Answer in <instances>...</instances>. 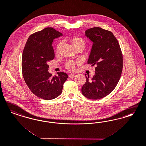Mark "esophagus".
Listing matches in <instances>:
<instances>
[{
    "mask_svg": "<svg viewBox=\"0 0 146 146\" xmlns=\"http://www.w3.org/2000/svg\"><path fill=\"white\" fill-rule=\"evenodd\" d=\"M76 76V74H70V75L69 76V77H70V78H74Z\"/></svg>",
    "mask_w": 146,
    "mask_h": 146,
    "instance_id": "esophagus-1",
    "label": "esophagus"
}]
</instances>
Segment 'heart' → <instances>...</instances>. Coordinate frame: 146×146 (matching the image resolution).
I'll return each instance as SVG.
<instances>
[{
	"mask_svg": "<svg viewBox=\"0 0 146 146\" xmlns=\"http://www.w3.org/2000/svg\"><path fill=\"white\" fill-rule=\"evenodd\" d=\"M64 40L70 43L75 50L77 48L83 49L85 46V41L83 38L78 35L67 37L64 39ZM60 47V43H58L56 44L55 48V52L56 54L59 53ZM78 64H79V61L68 60L66 62L65 67L66 69L68 70H76V66Z\"/></svg>",
	"mask_w": 146,
	"mask_h": 146,
	"instance_id": "obj_1",
	"label": "heart"
}]
</instances>
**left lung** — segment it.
I'll return each mask as SVG.
<instances>
[{"label": "left lung", "mask_w": 146, "mask_h": 146, "mask_svg": "<svg viewBox=\"0 0 146 146\" xmlns=\"http://www.w3.org/2000/svg\"><path fill=\"white\" fill-rule=\"evenodd\" d=\"M85 35L93 41L87 63L96 67L92 79L85 74L81 92L88 99L98 100L110 94L117 85L123 68L122 53L118 41L110 31L94 27L86 31Z\"/></svg>", "instance_id": "8db88e82"}]
</instances>
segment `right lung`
Instances as JSON below:
<instances>
[{
  "label": "right lung",
  "instance_id": "add662e5",
  "mask_svg": "<svg viewBox=\"0 0 146 146\" xmlns=\"http://www.w3.org/2000/svg\"><path fill=\"white\" fill-rule=\"evenodd\" d=\"M62 35L52 27L36 32L29 37L22 55V73L26 85L35 96L46 100L55 99L62 93L68 76L58 72V76L48 72L49 61L54 58L53 39Z\"/></svg>",
  "mask_w": 146,
  "mask_h": 146
}]
</instances>
